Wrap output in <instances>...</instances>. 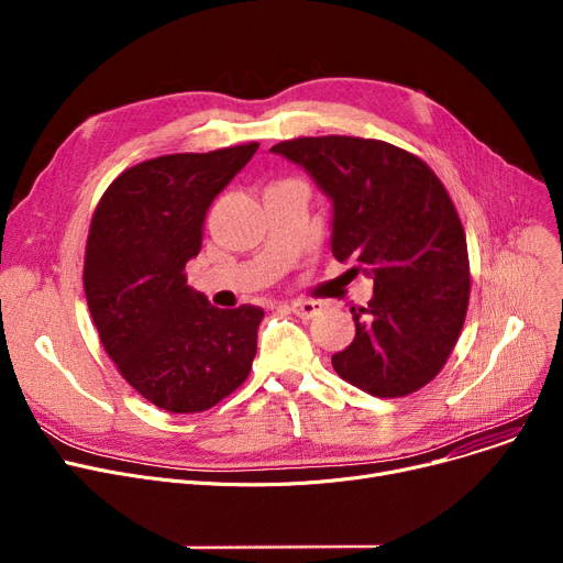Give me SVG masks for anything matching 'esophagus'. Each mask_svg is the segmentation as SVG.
Here are the masks:
<instances>
[{
  "label": "esophagus",
  "instance_id": "1",
  "mask_svg": "<svg viewBox=\"0 0 563 563\" xmlns=\"http://www.w3.org/2000/svg\"><path fill=\"white\" fill-rule=\"evenodd\" d=\"M323 308H327V306H323L321 301H294L289 306V310L297 314V317H301V319H312V317L321 314Z\"/></svg>",
  "mask_w": 563,
  "mask_h": 563
}]
</instances>
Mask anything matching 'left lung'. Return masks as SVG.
Masks as SVG:
<instances>
[{
    "instance_id": "8db88e82",
    "label": "left lung",
    "mask_w": 563,
    "mask_h": 563,
    "mask_svg": "<svg viewBox=\"0 0 563 563\" xmlns=\"http://www.w3.org/2000/svg\"><path fill=\"white\" fill-rule=\"evenodd\" d=\"M331 200V251L374 283L351 308L356 338L335 372L374 397L420 390L459 340L470 297L463 225L435 173L376 139L306 136L272 147Z\"/></svg>"
}]
</instances>
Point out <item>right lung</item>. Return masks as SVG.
Instances as JSON below:
<instances>
[{"mask_svg": "<svg viewBox=\"0 0 563 563\" xmlns=\"http://www.w3.org/2000/svg\"><path fill=\"white\" fill-rule=\"evenodd\" d=\"M260 143L164 155L118 175L88 232L84 289L102 346L168 412H200L246 380L264 310H221L187 285L205 217Z\"/></svg>", "mask_w": 563, "mask_h": 563, "instance_id": "right-lung-1", "label": "right lung"}]
</instances>
